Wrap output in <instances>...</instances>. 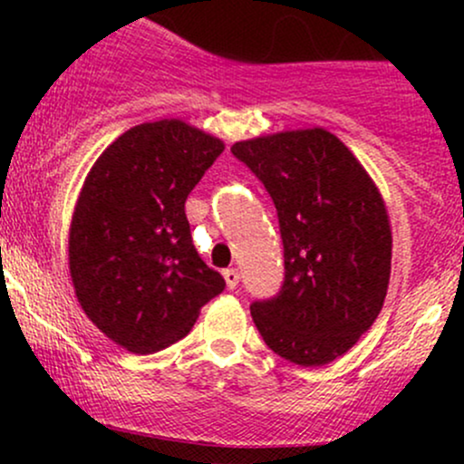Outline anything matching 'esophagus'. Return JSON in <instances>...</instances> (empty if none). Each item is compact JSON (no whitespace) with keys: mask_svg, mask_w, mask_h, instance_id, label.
Segmentation results:
<instances>
[{"mask_svg":"<svg viewBox=\"0 0 464 464\" xmlns=\"http://www.w3.org/2000/svg\"><path fill=\"white\" fill-rule=\"evenodd\" d=\"M222 276H225L228 290H233V287H236V285L239 284V273H237L236 268H227L225 273H222Z\"/></svg>","mask_w":464,"mask_h":464,"instance_id":"esophagus-1","label":"esophagus"}]
</instances>
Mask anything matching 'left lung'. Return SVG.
I'll list each match as a JSON object with an SVG mask.
<instances>
[{
    "instance_id": "obj_1",
    "label": "left lung",
    "mask_w": 464,
    "mask_h": 464,
    "mask_svg": "<svg viewBox=\"0 0 464 464\" xmlns=\"http://www.w3.org/2000/svg\"><path fill=\"white\" fill-rule=\"evenodd\" d=\"M268 189L284 239L285 281L250 305L255 327L299 366L338 360L371 329L391 281L386 202L355 154L324 129L233 143Z\"/></svg>"
}]
</instances>
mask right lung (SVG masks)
<instances>
[{
  "label": "right lung",
  "instance_id": "right-lung-1",
  "mask_svg": "<svg viewBox=\"0 0 464 464\" xmlns=\"http://www.w3.org/2000/svg\"><path fill=\"white\" fill-rule=\"evenodd\" d=\"M225 150L180 120L132 126L89 169L69 227V275L87 318L130 353L189 334L225 290L191 244L185 200Z\"/></svg>",
  "mask_w": 464,
  "mask_h": 464
}]
</instances>
